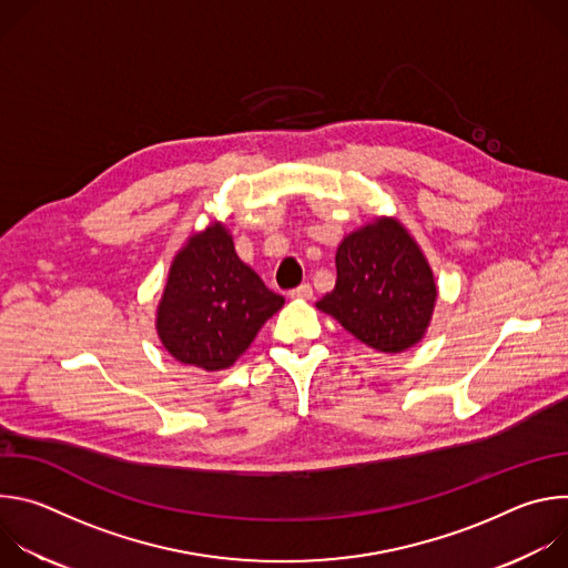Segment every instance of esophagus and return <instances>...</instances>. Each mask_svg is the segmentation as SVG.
<instances>
[{
  "mask_svg": "<svg viewBox=\"0 0 568 568\" xmlns=\"http://www.w3.org/2000/svg\"><path fill=\"white\" fill-rule=\"evenodd\" d=\"M312 285L310 283H303V285H298V287H294L292 292H290V296L292 298H312Z\"/></svg>",
  "mask_w": 568,
  "mask_h": 568,
  "instance_id": "1",
  "label": "esophagus"
}]
</instances>
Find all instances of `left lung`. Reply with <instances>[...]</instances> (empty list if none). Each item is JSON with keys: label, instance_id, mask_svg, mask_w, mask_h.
<instances>
[{"label": "left lung", "instance_id": "1", "mask_svg": "<svg viewBox=\"0 0 568 568\" xmlns=\"http://www.w3.org/2000/svg\"><path fill=\"white\" fill-rule=\"evenodd\" d=\"M335 263V290L316 303L318 310L382 353H402L420 342L436 283L407 231L395 220H377L344 237Z\"/></svg>", "mask_w": 568, "mask_h": 568}]
</instances>
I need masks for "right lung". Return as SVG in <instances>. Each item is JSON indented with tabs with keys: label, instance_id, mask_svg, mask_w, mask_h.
Returning a JSON list of instances; mask_svg holds the SVG:
<instances>
[{
	"label": "right lung",
	"instance_id": "obj_1",
	"mask_svg": "<svg viewBox=\"0 0 568 568\" xmlns=\"http://www.w3.org/2000/svg\"><path fill=\"white\" fill-rule=\"evenodd\" d=\"M283 303L237 258L231 235L215 224L193 235L173 261L156 331L182 364L220 371L250 348Z\"/></svg>",
	"mask_w": 568,
	"mask_h": 568
}]
</instances>
